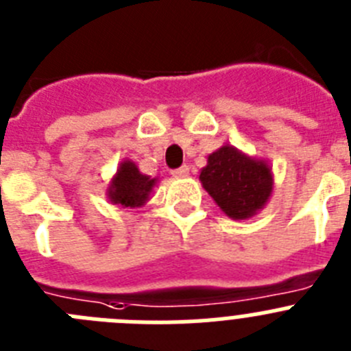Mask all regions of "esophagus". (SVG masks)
I'll return each mask as SVG.
<instances>
[{"instance_id":"1","label":"esophagus","mask_w":351,"mask_h":351,"mask_svg":"<svg viewBox=\"0 0 351 351\" xmlns=\"http://www.w3.org/2000/svg\"><path fill=\"white\" fill-rule=\"evenodd\" d=\"M170 173H172L173 178H186V176L190 173V169H188L186 165H182V167H179V169H173Z\"/></svg>"}]
</instances>
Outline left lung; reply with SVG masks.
I'll list each match as a JSON object with an SVG mask.
<instances>
[{"mask_svg": "<svg viewBox=\"0 0 351 351\" xmlns=\"http://www.w3.org/2000/svg\"><path fill=\"white\" fill-rule=\"evenodd\" d=\"M200 182L219 209L232 219L255 216L272 195L271 167L241 153L234 145H223L207 158Z\"/></svg>", "mask_w": 351, "mask_h": 351, "instance_id": "obj_1", "label": "left lung"}]
</instances>
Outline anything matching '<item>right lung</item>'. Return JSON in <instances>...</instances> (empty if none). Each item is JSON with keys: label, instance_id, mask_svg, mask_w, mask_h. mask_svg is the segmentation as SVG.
<instances>
[{"label": "right lung", "instance_id": "1", "mask_svg": "<svg viewBox=\"0 0 351 351\" xmlns=\"http://www.w3.org/2000/svg\"><path fill=\"white\" fill-rule=\"evenodd\" d=\"M156 184V178L151 179L141 173L133 161L125 160L117 169L107 190L108 200L121 207H142L149 200V195Z\"/></svg>", "mask_w": 351, "mask_h": 351}]
</instances>
